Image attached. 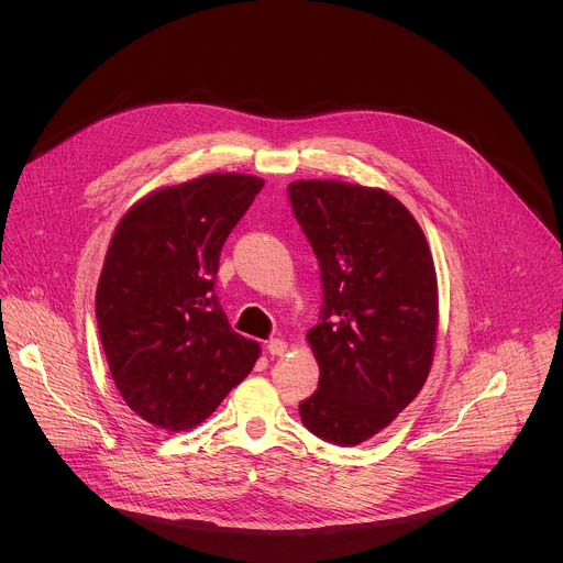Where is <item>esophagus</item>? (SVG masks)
<instances>
[{"mask_svg":"<svg viewBox=\"0 0 563 563\" xmlns=\"http://www.w3.org/2000/svg\"><path fill=\"white\" fill-rule=\"evenodd\" d=\"M266 351H268L271 355H284V353L288 351V344H286L284 340H279V338H273V340H268Z\"/></svg>","mask_w":563,"mask_h":563,"instance_id":"esophagus-1","label":"esophagus"}]
</instances>
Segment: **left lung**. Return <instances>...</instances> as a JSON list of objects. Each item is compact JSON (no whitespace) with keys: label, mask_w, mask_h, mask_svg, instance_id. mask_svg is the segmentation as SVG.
I'll list each match as a JSON object with an SVG mask.
<instances>
[{"label":"left lung","mask_w":563,"mask_h":563,"mask_svg":"<svg viewBox=\"0 0 563 563\" xmlns=\"http://www.w3.org/2000/svg\"><path fill=\"white\" fill-rule=\"evenodd\" d=\"M321 266V322L308 331L319 390L299 405L324 442L355 446L386 429L424 386L438 333L427 239L399 199L340 179L288 186Z\"/></svg>","instance_id":"1"}]
</instances>
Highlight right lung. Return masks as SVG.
<instances>
[{
    "instance_id": "right-lung-1",
    "label": "right lung",
    "mask_w": 563,
    "mask_h": 563,
    "mask_svg": "<svg viewBox=\"0 0 563 563\" xmlns=\"http://www.w3.org/2000/svg\"><path fill=\"white\" fill-rule=\"evenodd\" d=\"M262 186L242 173L164 186L123 214L108 244L99 338L123 401L161 429L197 427L260 357V344L230 327L214 275Z\"/></svg>"
}]
</instances>
